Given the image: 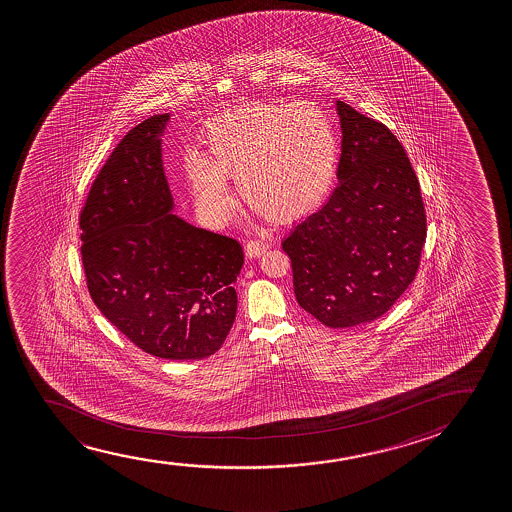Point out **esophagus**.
Wrapping results in <instances>:
<instances>
[{
    "label": "esophagus",
    "mask_w": 512,
    "mask_h": 512,
    "mask_svg": "<svg viewBox=\"0 0 512 512\" xmlns=\"http://www.w3.org/2000/svg\"><path fill=\"white\" fill-rule=\"evenodd\" d=\"M269 245L266 241H259V239H252L246 243V255L252 259V257H260L262 253L266 252Z\"/></svg>",
    "instance_id": "34e87169"
}]
</instances>
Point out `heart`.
Segmentation results:
<instances>
[{
	"label": "heart",
	"instance_id": "b5f03b06",
	"mask_svg": "<svg viewBox=\"0 0 512 512\" xmlns=\"http://www.w3.org/2000/svg\"><path fill=\"white\" fill-rule=\"evenodd\" d=\"M208 152L190 150L183 169L196 203L215 224L231 215L238 182L248 204L274 222L306 215L336 180V127L320 106L255 103L225 113L206 129Z\"/></svg>",
	"mask_w": 512,
	"mask_h": 512
}]
</instances>
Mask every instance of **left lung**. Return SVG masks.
Returning a JSON list of instances; mask_svg holds the SVG:
<instances>
[{"instance_id": "1", "label": "left lung", "mask_w": 512, "mask_h": 512, "mask_svg": "<svg viewBox=\"0 0 512 512\" xmlns=\"http://www.w3.org/2000/svg\"><path fill=\"white\" fill-rule=\"evenodd\" d=\"M336 190L281 243L295 299L332 329L385 315L413 283L427 238L420 182L395 134L343 101Z\"/></svg>"}]
</instances>
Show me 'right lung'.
I'll use <instances>...</instances> for the list:
<instances>
[{
  "label": "right lung",
  "instance_id": "1",
  "mask_svg": "<svg viewBox=\"0 0 512 512\" xmlns=\"http://www.w3.org/2000/svg\"><path fill=\"white\" fill-rule=\"evenodd\" d=\"M168 120H143L113 148L80 211V253L92 301L131 343L199 360L231 332L245 253L236 239L169 213L159 140Z\"/></svg>",
  "mask_w": 512,
  "mask_h": 512
}]
</instances>
